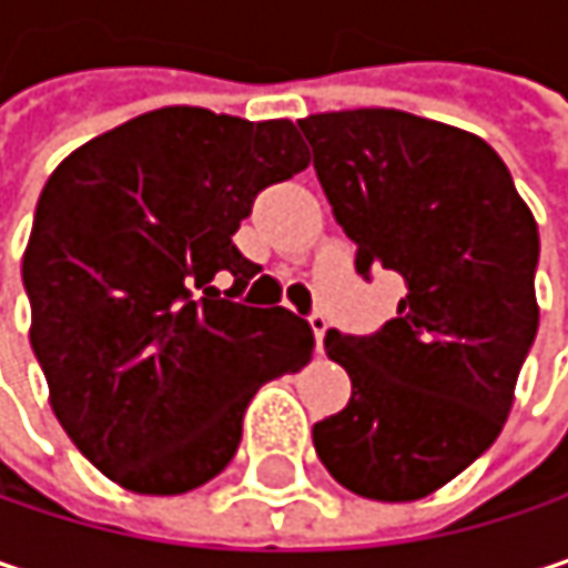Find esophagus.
<instances>
[{
	"label": "esophagus",
	"instance_id": "34e87169",
	"mask_svg": "<svg viewBox=\"0 0 568 568\" xmlns=\"http://www.w3.org/2000/svg\"><path fill=\"white\" fill-rule=\"evenodd\" d=\"M308 325H312V332H315V344H318V351H322V344H325V332H328V318H325L322 312H312V315H308Z\"/></svg>",
	"mask_w": 568,
	"mask_h": 568
}]
</instances>
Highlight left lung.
Instances as JSON below:
<instances>
[{
  "instance_id": "8db88e82",
  "label": "left lung",
  "mask_w": 568,
  "mask_h": 568,
  "mask_svg": "<svg viewBox=\"0 0 568 568\" xmlns=\"http://www.w3.org/2000/svg\"><path fill=\"white\" fill-rule=\"evenodd\" d=\"M357 273L403 276L396 318L325 335L347 406L312 438L337 485L419 500L500 436L537 337L540 233L500 155L475 132L403 110L298 120Z\"/></svg>"
}]
</instances>
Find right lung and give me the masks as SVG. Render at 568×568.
Wrapping results in <instances>:
<instances>
[{"instance_id":"1","label":"right lung","mask_w":568,"mask_h":568,"mask_svg":"<svg viewBox=\"0 0 568 568\" xmlns=\"http://www.w3.org/2000/svg\"><path fill=\"white\" fill-rule=\"evenodd\" d=\"M305 165L288 120L162 106L51 172L22 260L28 337L58 423L120 488H201L253 393L308 364V322L236 302L260 266L233 243L256 194Z\"/></svg>"}]
</instances>
